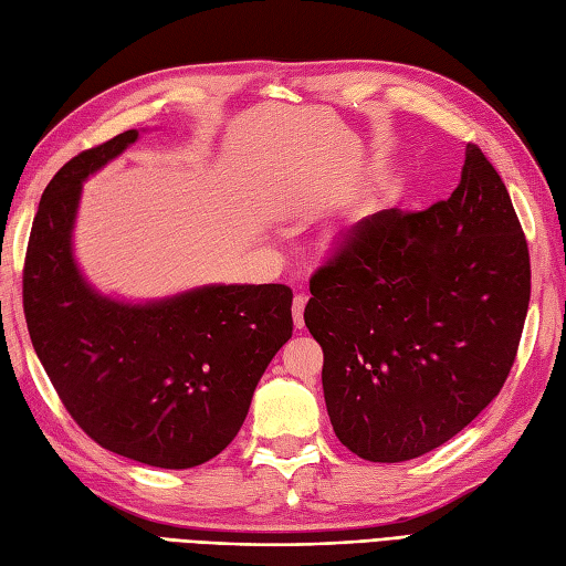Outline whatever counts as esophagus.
I'll return each mask as SVG.
<instances>
[{
    "label": "esophagus",
    "instance_id": "esophagus-1",
    "mask_svg": "<svg viewBox=\"0 0 566 566\" xmlns=\"http://www.w3.org/2000/svg\"><path fill=\"white\" fill-rule=\"evenodd\" d=\"M306 301H308V296L306 294H296L294 296V304H292V315H294V325L298 327H304V308H306Z\"/></svg>",
    "mask_w": 566,
    "mask_h": 566
}]
</instances>
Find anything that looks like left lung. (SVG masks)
<instances>
[{"mask_svg": "<svg viewBox=\"0 0 566 566\" xmlns=\"http://www.w3.org/2000/svg\"><path fill=\"white\" fill-rule=\"evenodd\" d=\"M531 260L504 180L475 144L449 200L347 229L311 277L337 439L371 463L419 458L465 429L516 359Z\"/></svg>", "mask_w": 566, "mask_h": 566, "instance_id": "obj_1", "label": "left lung"}]
</instances>
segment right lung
<instances>
[{
	"label": "right lung",
	"mask_w": 566,
	"mask_h": 566,
	"mask_svg": "<svg viewBox=\"0 0 566 566\" xmlns=\"http://www.w3.org/2000/svg\"><path fill=\"white\" fill-rule=\"evenodd\" d=\"M139 139L113 137L64 164L38 205L23 270L33 349L74 422L117 455L186 470L239 433L258 380L292 337V289L205 284L125 301L74 255L82 186Z\"/></svg>",
	"instance_id": "add662e5"
}]
</instances>
